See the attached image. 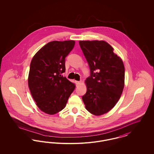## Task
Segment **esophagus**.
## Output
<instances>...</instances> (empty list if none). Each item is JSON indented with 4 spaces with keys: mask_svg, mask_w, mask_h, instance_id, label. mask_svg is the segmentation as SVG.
Masks as SVG:
<instances>
[{
    "mask_svg": "<svg viewBox=\"0 0 154 154\" xmlns=\"http://www.w3.org/2000/svg\"><path fill=\"white\" fill-rule=\"evenodd\" d=\"M75 84H76V85H77V86L79 85L81 83L80 81H75Z\"/></svg>",
    "mask_w": 154,
    "mask_h": 154,
    "instance_id": "esophagus-1",
    "label": "esophagus"
}]
</instances>
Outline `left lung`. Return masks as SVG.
Returning a JSON list of instances; mask_svg holds the SVG:
<instances>
[{
  "instance_id": "8db88e82",
  "label": "left lung",
  "mask_w": 154,
  "mask_h": 154,
  "mask_svg": "<svg viewBox=\"0 0 154 154\" xmlns=\"http://www.w3.org/2000/svg\"><path fill=\"white\" fill-rule=\"evenodd\" d=\"M81 48L88 62L91 75L82 97L86 109L95 116L108 112L118 102L125 85V67L113 48L103 40H81Z\"/></svg>"
}]
</instances>
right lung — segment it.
I'll use <instances>...</instances> for the list:
<instances>
[{"label": "right lung", "mask_w": 154, "mask_h": 154, "mask_svg": "<svg viewBox=\"0 0 154 154\" xmlns=\"http://www.w3.org/2000/svg\"><path fill=\"white\" fill-rule=\"evenodd\" d=\"M74 40L52 41L45 44L31 60L28 87L39 109L54 115L66 107L75 85L62 74L65 58L72 50Z\"/></svg>", "instance_id": "right-lung-1"}]
</instances>
